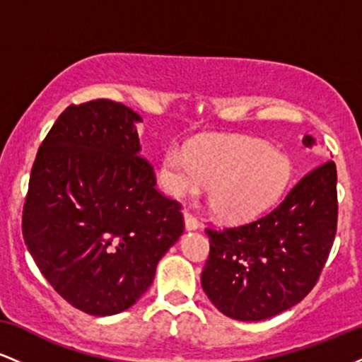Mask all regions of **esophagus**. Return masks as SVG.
Masks as SVG:
<instances>
[{"label": "esophagus", "instance_id": "34e87169", "mask_svg": "<svg viewBox=\"0 0 362 362\" xmlns=\"http://www.w3.org/2000/svg\"><path fill=\"white\" fill-rule=\"evenodd\" d=\"M184 219H185V228L187 230H197L199 228V221H197V218H195V216L190 213V211H184Z\"/></svg>", "mask_w": 362, "mask_h": 362}]
</instances>
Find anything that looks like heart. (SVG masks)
<instances>
[{
	"mask_svg": "<svg viewBox=\"0 0 362 362\" xmlns=\"http://www.w3.org/2000/svg\"><path fill=\"white\" fill-rule=\"evenodd\" d=\"M161 178L182 197L209 187V206L223 219L250 218L284 192L291 163L284 153L250 138H219L190 151L170 146L161 156Z\"/></svg>",
	"mask_w": 362,
	"mask_h": 362,
	"instance_id": "obj_1",
	"label": "heart"
}]
</instances>
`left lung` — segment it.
<instances>
[{"mask_svg":"<svg viewBox=\"0 0 362 362\" xmlns=\"http://www.w3.org/2000/svg\"><path fill=\"white\" fill-rule=\"evenodd\" d=\"M305 146L315 139L305 136ZM337 168L325 161L284 201L240 226L206 228L209 257L201 284L211 303L242 322L298 305L317 284L337 233Z\"/></svg>","mask_w":362,"mask_h":362,"instance_id":"8db88e82","label":"left lung"}]
</instances>
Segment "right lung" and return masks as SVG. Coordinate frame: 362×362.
I'll list each match as a JSON object with an SVG mask.
<instances>
[{
	"label": "right lung",
	"mask_w": 362,
	"mask_h": 362,
	"mask_svg": "<svg viewBox=\"0 0 362 362\" xmlns=\"http://www.w3.org/2000/svg\"><path fill=\"white\" fill-rule=\"evenodd\" d=\"M139 114L119 102L69 105L37 151L22 231L49 284L74 308H131L184 233L180 202L139 155Z\"/></svg>",
	"instance_id": "right-lung-1"
}]
</instances>
